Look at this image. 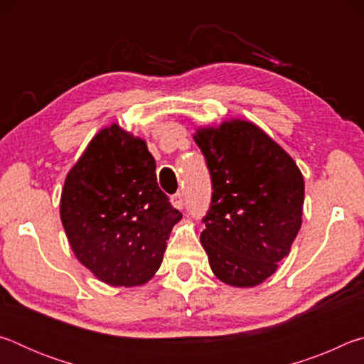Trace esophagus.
Masks as SVG:
<instances>
[{
  "instance_id": "esophagus-1",
  "label": "esophagus",
  "mask_w": 364,
  "mask_h": 364,
  "mask_svg": "<svg viewBox=\"0 0 364 364\" xmlns=\"http://www.w3.org/2000/svg\"><path fill=\"white\" fill-rule=\"evenodd\" d=\"M171 205H173L175 208H178V210H181V208L184 207V199H183V194L181 193H176L171 196Z\"/></svg>"
}]
</instances>
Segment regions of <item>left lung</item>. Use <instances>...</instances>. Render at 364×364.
<instances>
[{
    "label": "left lung",
    "mask_w": 364,
    "mask_h": 364,
    "mask_svg": "<svg viewBox=\"0 0 364 364\" xmlns=\"http://www.w3.org/2000/svg\"><path fill=\"white\" fill-rule=\"evenodd\" d=\"M194 141L212 178L200 242L220 281L260 284L286 258L301 226L305 183L297 164L254 123L199 128Z\"/></svg>",
    "instance_id": "obj_1"
}]
</instances>
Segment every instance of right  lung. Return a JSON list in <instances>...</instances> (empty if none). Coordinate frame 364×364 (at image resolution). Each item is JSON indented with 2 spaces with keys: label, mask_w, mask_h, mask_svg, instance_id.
<instances>
[{
  "label": "right lung",
  "mask_w": 364,
  "mask_h": 364,
  "mask_svg": "<svg viewBox=\"0 0 364 364\" xmlns=\"http://www.w3.org/2000/svg\"><path fill=\"white\" fill-rule=\"evenodd\" d=\"M181 217L159 188L156 160L144 141L115 123L90 141L60 196L73 254L110 286L149 281Z\"/></svg>",
  "instance_id": "right-lung-1"
}]
</instances>
